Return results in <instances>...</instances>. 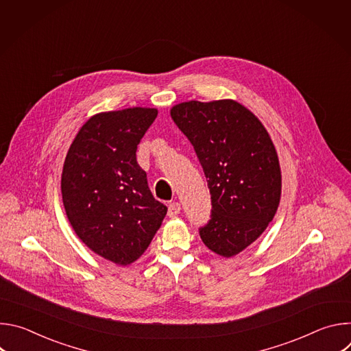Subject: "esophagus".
<instances>
[{"label":"esophagus","mask_w":351,"mask_h":351,"mask_svg":"<svg viewBox=\"0 0 351 351\" xmlns=\"http://www.w3.org/2000/svg\"><path fill=\"white\" fill-rule=\"evenodd\" d=\"M180 211H182L180 203H171L168 206V217H176L178 214H180Z\"/></svg>","instance_id":"34e87169"}]
</instances>
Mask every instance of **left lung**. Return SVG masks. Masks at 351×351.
<instances>
[{"instance_id":"left-lung-1","label":"left lung","mask_w":351,"mask_h":351,"mask_svg":"<svg viewBox=\"0 0 351 351\" xmlns=\"http://www.w3.org/2000/svg\"><path fill=\"white\" fill-rule=\"evenodd\" d=\"M171 117L194 147L211 194V218L199 237L214 253L236 256L260 237L279 206L272 140L256 115L232 99L182 103Z\"/></svg>"}]
</instances>
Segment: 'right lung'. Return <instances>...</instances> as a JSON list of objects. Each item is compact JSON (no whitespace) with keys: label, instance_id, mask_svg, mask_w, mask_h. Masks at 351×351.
I'll return each instance as SVG.
<instances>
[{"label":"right lung","instance_id":"right-lung-1","mask_svg":"<svg viewBox=\"0 0 351 351\" xmlns=\"http://www.w3.org/2000/svg\"><path fill=\"white\" fill-rule=\"evenodd\" d=\"M157 114L128 108L94 115L64 164L62 202L73 230L94 253L119 265L145 252L168 211L136 160L137 144Z\"/></svg>","mask_w":351,"mask_h":351}]
</instances>
